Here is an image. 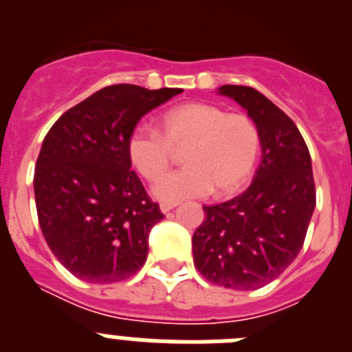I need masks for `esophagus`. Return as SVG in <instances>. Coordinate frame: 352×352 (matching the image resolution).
Wrapping results in <instances>:
<instances>
[{"label":"esophagus","mask_w":352,"mask_h":352,"mask_svg":"<svg viewBox=\"0 0 352 352\" xmlns=\"http://www.w3.org/2000/svg\"><path fill=\"white\" fill-rule=\"evenodd\" d=\"M174 208H176V203H162L160 204L162 213H169V211L174 210Z\"/></svg>","instance_id":"obj_1"}]
</instances>
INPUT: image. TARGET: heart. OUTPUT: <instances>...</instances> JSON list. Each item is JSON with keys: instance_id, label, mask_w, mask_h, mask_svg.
Instances as JSON below:
<instances>
[{"instance_id": "obj_1", "label": "heart", "mask_w": 352, "mask_h": 352, "mask_svg": "<svg viewBox=\"0 0 352 352\" xmlns=\"http://www.w3.org/2000/svg\"><path fill=\"white\" fill-rule=\"evenodd\" d=\"M186 148V167L161 177L172 163L174 148ZM126 151L133 167L155 186V195L167 203L239 190L256 169L261 151L259 126L241 113L190 102L169 109L160 120V132L138 126L130 133Z\"/></svg>"}]
</instances>
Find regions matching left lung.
<instances>
[{"label": "left lung", "instance_id": "obj_1", "mask_svg": "<svg viewBox=\"0 0 352 352\" xmlns=\"http://www.w3.org/2000/svg\"><path fill=\"white\" fill-rule=\"evenodd\" d=\"M220 93L234 98L257 123L263 160L243 194L203 206L192 254L208 282L254 291L275 280L303 247L316 208L312 162L294 121L263 93L232 84Z\"/></svg>", "mask_w": 352, "mask_h": 352}]
</instances>
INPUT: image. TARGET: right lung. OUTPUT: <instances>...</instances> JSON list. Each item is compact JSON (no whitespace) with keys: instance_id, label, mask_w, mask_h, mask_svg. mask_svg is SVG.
<instances>
[{"instance_id":"add662e5","label":"right lung","mask_w":352,"mask_h":352,"mask_svg":"<svg viewBox=\"0 0 352 352\" xmlns=\"http://www.w3.org/2000/svg\"><path fill=\"white\" fill-rule=\"evenodd\" d=\"M182 91L107 86L61 114L43 139L33 178L40 229L80 280L113 284L144 266L164 213L130 169L126 142L144 114Z\"/></svg>"}]
</instances>
